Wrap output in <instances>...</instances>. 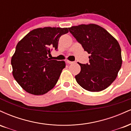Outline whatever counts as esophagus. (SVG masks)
Listing matches in <instances>:
<instances>
[{
	"label": "esophagus",
	"instance_id": "obj_1",
	"mask_svg": "<svg viewBox=\"0 0 131 131\" xmlns=\"http://www.w3.org/2000/svg\"><path fill=\"white\" fill-rule=\"evenodd\" d=\"M66 61H67V62L69 64H72V63H73V62H72V61H69V60H67Z\"/></svg>",
	"mask_w": 131,
	"mask_h": 131
}]
</instances>
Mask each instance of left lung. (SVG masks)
I'll return each instance as SVG.
<instances>
[{
    "label": "left lung",
    "instance_id": "obj_1",
    "mask_svg": "<svg viewBox=\"0 0 131 131\" xmlns=\"http://www.w3.org/2000/svg\"><path fill=\"white\" fill-rule=\"evenodd\" d=\"M89 56V64H78L81 71L77 82L84 90L99 92L108 88L117 77L122 64L118 41L105 29L96 24H81L69 28Z\"/></svg>",
    "mask_w": 131,
    "mask_h": 131
}]
</instances>
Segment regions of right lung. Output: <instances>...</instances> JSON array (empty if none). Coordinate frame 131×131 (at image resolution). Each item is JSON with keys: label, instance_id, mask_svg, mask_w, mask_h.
<instances>
[{"label": "right lung", "instance_id": "obj_1", "mask_svg": "<svg viewBox=\"0 0 131 131\" xmlns=\"http://www.w3.org/2000/svg\"><path fill=\"white\" fill-rule=\"evenodd\" d=\"M68 32L67 28H38L18 43L11 64L13 77L26 92L43 95L56 85L66 63L48 55L52 49L58 50L60 37Z\"/></svg>", "mask_w": 131, "mask_h": 131}]
</instances>
